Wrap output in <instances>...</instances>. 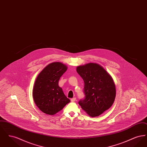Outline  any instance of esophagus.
I'll return each instance as SVG.
<instances>
[{"instance_id": "obj_1", "label": "esophagus", "mask_w": 147, "mask_h": 147, "mask_svg": "<svg viewBox=\"0 0 147 147\" xmlns=\"http://www.w3.org/2000/svg\"><path fill=\"white\" fill-rule=\"evenodd\" d=\"M76 101V98H71V101L74 102V101Z\"/></svg>"}]
</instances>
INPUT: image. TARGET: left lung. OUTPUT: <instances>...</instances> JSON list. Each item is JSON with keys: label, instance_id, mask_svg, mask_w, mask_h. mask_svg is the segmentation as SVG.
<instances>
[{"label": "left lung", "instance_id": "obj_1", "mask_svg": "<svg viewBox=\"0 0 147 147\" xmlns=\"http://www.w3.org/2000/svg\"><path fill=\"white\" fill-rule=\"evenodd\" d=\"M84 80L85 98L79 104L89 116L97 117L111 107L116 97L112 77L101 65L89 63L77 67Z\"/></svg>", "mask_w": 147, "mask_h": 147}]
</instances>
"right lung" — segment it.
<instances>
[{
  "instance_id": "right-lung-1",
  "label": "right lung",
  "mask_w": 147,
  "mask_h": 147,
  "mask_svg": "<svg viewBox=\"0 0 147 147\" xmlns=\"http://www.w3.org/2000/svg\"><path fill=\"white\" fill-rule=\"evenodd\" d=\"M67 68L61 62L50 63L36 79L32 91L34 101L38 108L47 115H55L70 101L58 85L60 78Z\"/></svg>"
}]
</instances>
